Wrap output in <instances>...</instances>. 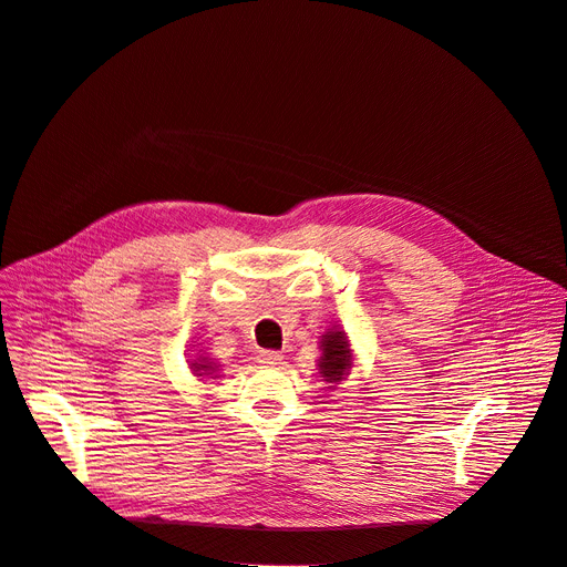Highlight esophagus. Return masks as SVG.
<instances>
[{"label":"esophagus","mask_w":567,"mask_h":567,"mask_svg":"<svg viewBox=\"0 0 567 567\" xmlns=\"http://www.w3.org/2000/svg\"><path fill=\"white\" fill-rule=\"evenodd\" d=\"M282 362V354L278 350H262L260 352V364L265 367H278Z\"/></svg>","instance_id":"esophagus-1"}]
</instances>
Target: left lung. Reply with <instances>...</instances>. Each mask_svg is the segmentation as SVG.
<instances>
[{
  "label": "left lung",
  "instance_id": "8db88e82",
  "mask_svg": "<svg viewBox=\"0 0 567 567\" xmlns=\"http://www.w3.org/2000/svg\"><path fill=\"white\" fill-rule=\"evenodd\" d=\"M321 357H319V373L326 382L337 384L346 380L350 367H352V350L348 343V337L343 330L332 328L328 330L321 341Z\"/></svg>",
  "mask_w": 567,
  "mask_h": 567
}]
</instances>
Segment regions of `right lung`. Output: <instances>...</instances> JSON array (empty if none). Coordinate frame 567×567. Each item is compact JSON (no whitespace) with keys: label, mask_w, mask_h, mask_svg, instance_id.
<instances>
[{"label":"right lung","mask_w":567,"mask_h":567,"mask_svg":"<svg viewBox=\"0 0 567 567\" xmlns=\"http://www.w3.org/2000/svg\"><path fill=\"white\" fill-rule=\"evenodd\" d=\"M192 371H194V375H198V378L215 375L217 364H215V362H210L208 357H198V362H192Z\"/></svg>","instance_id":"add662e5"}]
</instances>
